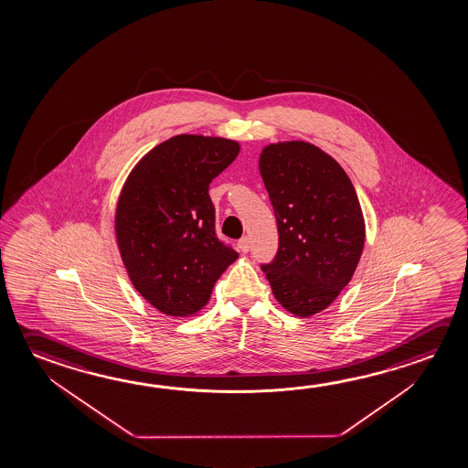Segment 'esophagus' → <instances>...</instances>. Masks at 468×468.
I'll list each match as a JSON object with an SVG mask.
<instances>
[{
  "label": "esophagus",
  "instance_id": "34e87169",
  "mask_svg": "<svg viewBox=\"0 0 468 468\" xmlns=\"http://www.w3.org/2000/svg\"><path fill=\"white\" fill-rule=\"evenodd\" d=\"M238 250H239L241 253H248V251H250V238H239V239H238Z\"/></svg>",
  "mask_w": 468,
  "mask_h": 468
}]
</instances>
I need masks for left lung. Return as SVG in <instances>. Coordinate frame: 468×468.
<instances>
[{"label":"left lung","instance_id":"obj_1","mask_svg":"<svg viewBox=\"0 0 468 468\" xmlns=\"http://www.w3.org/2000/svg\"><path fill=\"white\" fill-rule=\"evenodd\" d=\"M260 173L276 214L279 250L261 266L277 302L300 318L320 314L351 282L366 241L345 169L303 140L262 148Z\"/></svg>","mask_w":468,"mask_h":468}]
</instances>
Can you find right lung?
I'll return each instance as SVG.
<instances>
[{
    "label": "right lung",
    "instance_id": "1",
    "mask_svg": "<svg viewBox=\"0 0 468 468\" xmlns=\"http://www.w3.org/2000/svg\"><path fill=\"white\" fill-rule=\"evenodd\" d=\"M239 154L230 138L181 133L133 166L115 206L119 253L132 285L168 316L206 307L237 251L215 235L208 185Z\"/></svg>",
    "mask_w": 468,
    "mask_h": 468
}]
</instances>
